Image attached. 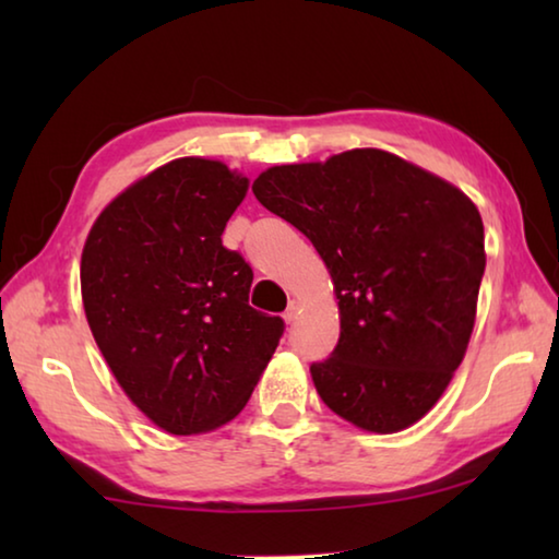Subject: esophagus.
I'll return each mask as SVG.
<instances>
[{
	"instance_id": "1",
	"label": "esophagus",
	"mask_w": 559,
	"mask_h": 559,
	"mask_svg": "<svg viewBox=\"0 0 559 559\" xmlns=\"http://www.w3.org/2000/svg\"><path fill=\"white\" fill-rule=\"evenodd\" d=\"M298 313H300V300L298 298H290L286 313H283V320H286V323H293V320L298 318Z\"/></svg>"
}]
</instances>
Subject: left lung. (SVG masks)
I'll list each match as a JSON object with an SVG mask.
<instances>
[{
    "instance_id": "obj_1",
    "label": "left lung",
    "mask_w": 559,
    "mask_h": 559,
    "mask_svg": "<svg viewBox=\"0 0 559 559\" xmlns=\"http://www.w3.org/2000/svg\"><path fill=\"white\" fill-rule=\"evenodd\" d=\"M251 189L313 241L333 278L340 340L310 367L320 400L362 431L409 429L447 392L476 323L478 206L377 147L269 167Z\"/></svg>"
}]
</instances>
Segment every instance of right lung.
Wrapping results in <instances>:
<instances>
[{
	"label": "right lung",
	"mask_w": 559,
	"mask_h": 559,
	"mask_svg": "<svg viewBox=\"0 0 559 559\" xmlns=\"http://www.w3.org/2000/svg\"><path fill=\"white\" fill-rule=\"evenodd\" d=\"M249 177L177 157L140 177L93 222L81 298L128 400L175 437L229 424L276 353L283 320L249 306L253 273L222 246Z\"/></svg>",
	"instance_id": "add662e5"
}]
</instances>
